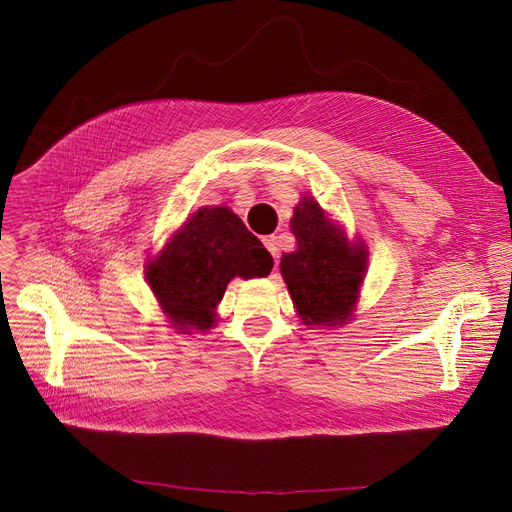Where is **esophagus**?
<instances>
[{"label":"esophagus","mask_w":512,"mask_h":512,"mask_svg":"<svg viewBox=\"0 0 512 512\" xmlns=\"http://www.w3.org/2000/svg\"><path fill=\"white\" fill-rule=\"evenodd\" d=\"M262 241H265V247L271 252V256H273L275 260L280 258V247H277V237H265Z\"/></svg>","instance_id":"obj_1"}]
</instances>
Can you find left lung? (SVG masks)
Returning a JSON list of instances; mask_svg holds the SVG:
<instances>
[{
    "label": "left lung",
    "mask_w": 512,
    "mask_h": 512,
    "mask_svg": "<svg viewBox=\"0 0 512 512\" xmlns=\"http://www.w3.org/2000/svg\"><path fill=\"white\" fill-rule=\"evenodd\" d=\"M297 252L284 254L280 269L292 303L305 324H342L363 282L367 252L350 245L316 200L303 198L290 220Z\"/></svg>",
    "instance_id": "obj_1"
}]
</instances>
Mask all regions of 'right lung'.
<instances>
[{"mask_svg":"<svg viewBox=\"0 0 512 512\" xmlns=\"http://www.w3.org/2000/svg\"><path fill=\"white\" fill-rule=\"evenodd\" d=\"M271 269L273 256L239 215L228 207H203L147 262L145 275L170 322L183 331H207L232 277H262Z\"/></svg>","mask_w":512,"mask_h":512,"instance_id":"right-lung-1","label":"right lung"}]
</instances>
